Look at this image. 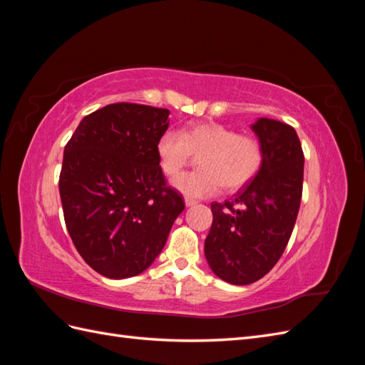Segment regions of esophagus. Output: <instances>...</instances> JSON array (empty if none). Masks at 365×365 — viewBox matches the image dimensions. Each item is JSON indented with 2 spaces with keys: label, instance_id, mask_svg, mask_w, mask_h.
I'll return each mask as SVG.
<instances>
[{
  "label": "esophagus",
  "instance_id": "1",
  "mask_svg": "<svg viewBox=\"0 0 365 365\" xmlns=\"http://www.w3.org/2000/svg\"><path fill=\"white\" fill-rule=\"evenodd\" d=\"M184 202H185L187 207H192V205H195L197 201H196V200H192V197H185Z\"/></svg>",
  "mask_w": 365,
  "mask_h": 365
}]
</instances>
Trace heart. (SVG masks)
I'll use <instances>...</instances> for the list:
<instances>
[{
    "mask_svg": "<svg viewBox=\"0 0 365 365\" xmlns=\"http://www.w3.org/2000/svg\"><path fill=\"white\" fill-rule=\"evenodd\" d=\"M157 157L164 175H180L193 158L200 170L175 178L172 185L187 197H208L219 192H236L250 184L263 164L262 143L251 135L217 123H197L182 134L168 130L157 143Z\"/></svg>",
    "mask_w": 365,
    "mask_h": 365,
    "instance_id": "b5f03b06",
    "label": "heart"
}]
</instances>
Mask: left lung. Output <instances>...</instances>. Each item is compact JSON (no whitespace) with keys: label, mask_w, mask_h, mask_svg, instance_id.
<instances>
[{"label":"left lung","mask_w":365,"mask_h":365,"mask_svg":"<svg viewBox=\"0 0 365 365\" xmlns=\"http://www.w3.org/2000/svg\"><path fill=\"white\" fill-rule=\"evenodd\" d=\"M263 164L250 184L224 204L213 202L204 252L210 268L231 284L260 280L288 245L303 192L304 155L292 126L272 118L251 125Z\"/></svg>","instance_id":"obj_1"}]
</instances>
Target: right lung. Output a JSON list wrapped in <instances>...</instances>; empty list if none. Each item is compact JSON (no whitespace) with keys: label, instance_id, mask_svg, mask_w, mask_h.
Segmentation results:
<instances>
[{"label":"right lung","instance_id":"1","mask_svg":"<svg viewBox=\"0 0 365 365\" xmlns=\"http://www.w3.org/2000/svg\"><path fill=\"white\" fill-rule=\"evenodd\" d=\"M169 114L148 105H108L83 117L65 146V225L82 259L108 279L148 269L185 207L165 185L157 157Z\"/></svg>","mask_w":365,"mask_h":365}]
</instances>
